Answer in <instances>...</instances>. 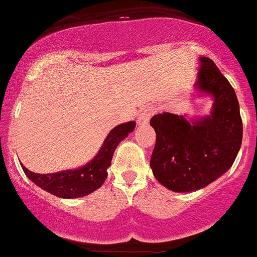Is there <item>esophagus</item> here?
Wrapping results in <instances>:
<instances>
[{"mask_svg":"<svg viewBox=\"0 0 257 257\" xmlns=\"http://www.w3.org/2000/svg\"><path fill=\"white\" fill-rule=\"evenodd\" d=\"M151 115H152V112H151L150 109L143 110V111L140 112L138 117H137V123L140 124V125H145V124H147L148 120H150Z\"/></svg>","mask_w":257,"mask_h":257,"instance_id":"1","label":"esophagus"}]
</instances>
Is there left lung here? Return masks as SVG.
Segmentation results:
<instances>
[{"label":"left lung","mask_w":257,"mask_h":257,"mask_svg":"<svg viewBox=\"0 0 257 257\" xmlns=\"http://www.w3.org/2000/svg\"><path fill=\"white\" fill-rule=\"evenodd\" d=\"M196 90L214 99L210 115L188 120L162 112L151 119L156 145L153 175L169 190L188 193L209 185L233 165L242 143L236 92L212 59L200 57Z\"/></svg>","instance_id":"obj_1"}]
</instances>
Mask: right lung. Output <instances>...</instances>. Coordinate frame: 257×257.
<instances>
[{
    "label": "right lung",
    "instance_id": "1",
    "mask_svg": "<svg viewBox=\"0 0 257 257\" xmlns=\"http://www.w3.org/2000/svg\"><path fill=\"white\" fill-rule=\"evenodd\" d=\"M136 128V121L119 124L110 131L105 138L99 153L88 164L73 170L53 172V174H35L21 165L26 176L39 188L58 198L73 199L93 193L104 184L107 177V169L117 145L128 137Z\"/></svg>",
    "mask_w": 257,
    "mask_h": 257
}]
</instances>
